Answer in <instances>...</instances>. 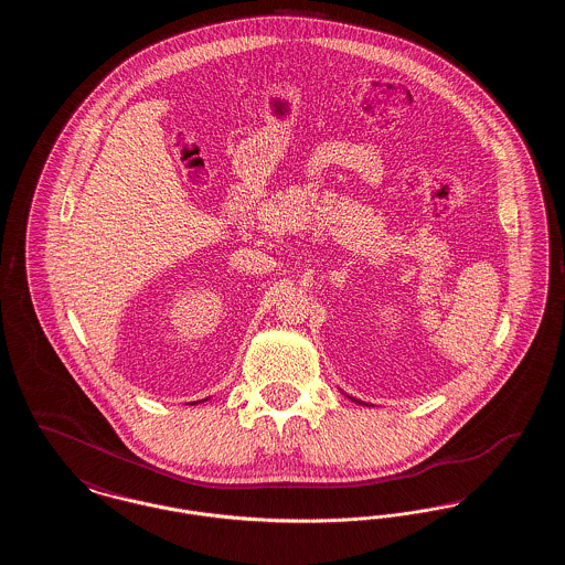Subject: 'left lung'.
<instances>
[{
    "label": "left lung",
    "instance_id": "left-lung-1",
    "mask_svg": "<svg viewBox=\"0 0 565 565\" xmlns=\"http://www.w3.org/2000/svg\"><path fill=\"white\" fill-rule=\"evenodd\" d=\"M350 398H351V396H350ZM351 401H353V403L364 404V403H362V401H355V398H351Z\"/></svg>",
    "mask_w": 565,
    "mask_h": 565
}]
</instances>
